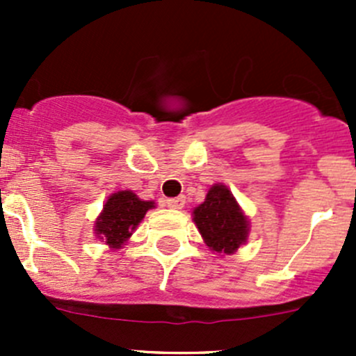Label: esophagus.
Listing matches in <instances>:
<instances>
[{
    "instance_id": "1",
    "label": "esophagus",
    "mask_w": 356,
    "mask_h": 356,
    "mask_svg": "<svg viewBox=\"0 0 356 356\" xmlns=\"http://www.w3.org/2000/svg\"><path fill=\"white\" fill-rule=\"evenodd\" d=\"M165 203H167V207L172 208V210H181V208L184 207L186 200L182 198V196H179V198H168Z\"/></svg>"
}]
</instances>
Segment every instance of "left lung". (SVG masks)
<instances>
[{
  "mask_svg": "<svg viewBox=\"0 0 356 356\" xmlns=\"http://www.w3.org/2000/svg\"><path fill=\"white\" fill-rule=\"evenodd\" d=\"M193 220L211 251L232 254L245 245L250 222L232 193L225 186L213 184L207 198L193 210Z\"/></svg>",
  "mask_w": 356,
  "mask_h": 356,
  "instance_id": "1",
  "label": "left lung"
}]
</instances>
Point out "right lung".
<instances>
[{
  "label": "right lung",
  "instance_id": "1",
  "mask_svg": "<svg viewBox=\"0 0 356 356\" xmlns=\"http://www.w3.org/2000/svg\"><path fill=\"white\" fill-rule=\"evenodd\" d=\"M155 208V201H143L132 191H117L108 196L95 222V232L105 245L118 250L127 243L132 232L145 218L146 211Z\"/></svg>",
  "mask_w": 356,
  "mask_h": 356
}]
</instances>
